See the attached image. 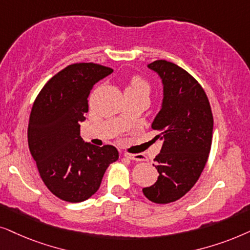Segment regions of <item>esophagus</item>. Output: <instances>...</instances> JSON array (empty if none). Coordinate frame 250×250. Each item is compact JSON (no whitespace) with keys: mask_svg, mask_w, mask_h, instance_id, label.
Returning <instances> with one entry per match:
<instances>
[{"mask_svg":"<svg viewBox=\"0 0 250 250\" xmlns=\"http://www.w3.org/2000/svg\"><path fill=\"white\" fill-rule=\"evenodd\" d=\"M123 155H125V158L134 160V161H143V160H145L144 155L143 154H131V153H125Z\"/></svg>","mask_w":250,"mask_h":250,"instance_id":"1","label":"esophagus"}]
</instances>
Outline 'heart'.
<instances>
[{"instance_id": "obj_1", "label": "heart", "mask_w": 250, "mask_h": 250, "mask_svg": "<svg viewBox=\"0 0 250 250\" xmlns=\"http://www.w3.org/2000/svg\"><path fill=\"white\" fill-rule=\"evenodd\" d=\"M125 90L130 91H142V92H149V84L145 81L144 79L139 78V76H135L131 79L130 83H129Z\"/></svg>"}]
</instances>
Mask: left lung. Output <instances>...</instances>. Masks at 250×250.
Segmentation results:
<instances>
[{
  "label": "left lung",
  "mask_w": 250,
  "mask_h": 250,
  "mask_svg": "<svg viewBox=\"0 0 250 250\" xmlns=\"http://www.w3.org/2000/svg\"><path fill=\"white\" fill-rule=\"evenodd\" d=\"M147 67L164 86L161 108L152 123L160 131L155 139H161L162 148L154 159L158 181L143 193L164 205L181 199L200 177L210 152L214 119L205 90L188 72L167 61Z\"/></svg>",
  "instance_id": "8db88e82"
}]
</instances>
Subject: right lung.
<instances>
[{
    "mask_svg": "<svg viewBox=\"0 0 250 250\" xmlns=\"http://www.w3.org/2000/svg\"><path fill=\"white\" fill-rule=\"evenodd\" d=\"M112 72L94 62L69 65L45 83L32 107L29 151L43 183L64 201L90 198L101 186L108 166L119 159L114 146L99 147L80 136L91 89Z\"/></svg>",
    "mask_w": 250,
    "mask_h": 250,
    "instance_id": "add662e5",
    "label": "right lung"
}]
</instances>
